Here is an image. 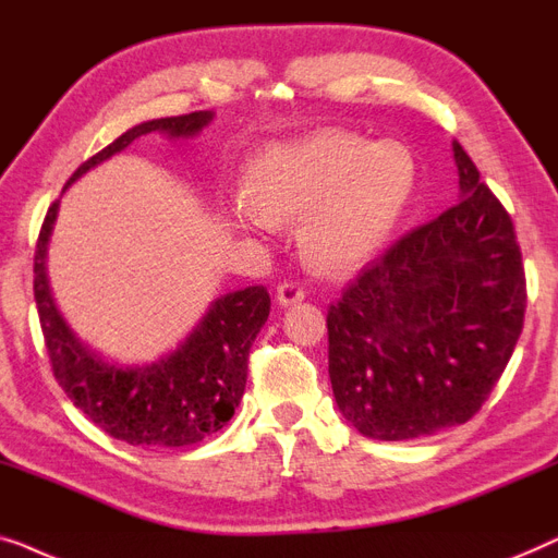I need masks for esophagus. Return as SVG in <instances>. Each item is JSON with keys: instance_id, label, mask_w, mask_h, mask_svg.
<instances>
[{"instance_id": "1", "label": "esophagus", "mask_w": 558, "mask_h": 558, "mask_svg": "<svg viewBox=\"0 0 558 558\" xmlns=\"http://www.w3.org/2000/svg\"><path fill=\"white\" fill-rule=\"evenodd\" d=\"M305 298V290L301 288V286H295V282H282V286H278V290H276V301L280 303V305H295V303H301Z\"/></svg>"}]
</instances>
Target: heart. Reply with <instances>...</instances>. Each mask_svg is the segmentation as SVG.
Listing matches in <instances>:
<instances>
[{
    "label": "heart",
    "mask_w": 558,
    "mask_h": 558,
    "mask_svg": "<svg viewBox=\"0 0 558 558\" xmlns=\"http://www.w3.org/2000/svg\"><path fill=\"white\" fill-rule=\"evenodd\" d=\"M417 159L402 141L326 129L265 148L247 163L242 232L301 222V253L324 276H347L381 253L410 207Z\"/></svg>",
    "instance_id": "b5f03b06"
}]
</instances>
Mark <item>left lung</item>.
I'll use <instances>...</instances> for the list:
<instances>
[{"label":"left lung","instance_id":"left-lung-1","mask_svg":"<svg viewBox=\"0 0 558 558\" xmlns=\"http://www.w3.org/2000/svg\"><path fill=\"white\" fill-rule=\"evenodd\" d=\"M460 202L368 263L328 308V376L347 422L414 439L481 410L523 331L521 247L452 141Z\"/></svg>","mask_w":558,"mask_h":558}]
</instances>
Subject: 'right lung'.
<instances>
[{
    "label": "right lung",
    "instance_id": "obj_1",
    "mask_svg": "<svg viewBox=\"0 0 558 558\" xmlns=\"http://www.w3.org/2000/svg\"><path fill=\"white\" fill-rule=\"evenodd\" d=\"M211 119V111H197L133 125L104 151L81 163L65 190L85 171L121 154L138 136L163 133L169 138H192ZM58 207L60 199L47 209L37 238L35 303L52 374L70 402L104 433L136 447L197 445L222 429L245 395L250 347L270 316L268 290L250 286L219 295L174 351L148 364H113L77 339L50 293L45 257Z\"/></svg>",
    "mask_w": 558,
    "mask_h": 558
}]
</instances>
